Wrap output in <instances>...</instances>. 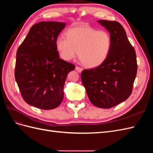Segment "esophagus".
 <instances>
[{"label": "esophagus", "mask_w": 153, "mask_h": 153, "mask_svg": "<svg viewBox=\"0 0 153 153\" xmlns=\"http://www.w3.org/2000/svg\"><path fill=\"white\" fill-rule=\"evenodd\" d=\"M75 69L78 73H81L82 71V69L81 68H80V67H78V66H76L75 67Z\"/></svg>", "instance_id": "1"}]
</instances>
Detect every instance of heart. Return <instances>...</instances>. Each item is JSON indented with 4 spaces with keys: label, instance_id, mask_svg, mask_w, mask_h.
<instances>
[{
    "label": "heart",
    "instance_id": "obj_1",
    "mask_svg": "<svg viewBox=\"0 0 153 153\" xmlns=\"http://www.w3.org/2000/svg\"><path fill=\"white\" fill-rule=\"evenodd\" d=\"M66 36H58L55 40L56 48L64 61H70L78 53L86 66L96 68L105 62L112 49V38L105 30L81 26L68 30Z\"/></svg>",
    "mask_w": 153,
    "mask_h": 153
}]
</instances>
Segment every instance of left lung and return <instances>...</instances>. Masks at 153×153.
<instances>
[{"label":"left lung","mask_w":153,"mask_h":153,"mask_svg":"<svg viewBox=\"0 0 153 153\" xmlns=\"http://www.w3.org/2000/svg\"><path fill=\"white\" fill-rule=\"evenodd\" d=\"M98 22L110 33L112 49L103 64L83 70L81 80L91 102L99 108H109L131 95L137 71L136 53L119 22Z\"/></svg>","instance_id":"left-lung-1"}]
</instances>
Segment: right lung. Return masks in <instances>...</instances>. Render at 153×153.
<instances>
[{"mask_svg": "<svg viewBox=\"0 0 153 153\" xmlns=\"http://www.w3.org/2000/svg\"><path fill=\"white\" fill-rule=\"evenodd\" d=\"M66 24L41 22L30 28L17 50L15 76L27 103L43 110L53 109L64 98V86L71 63L59 58L55 40Z\"/></svg>", "mask_w": 153, "mask_h": 153, "instance_id": "1", "label": "right lung"}]
</instances>
